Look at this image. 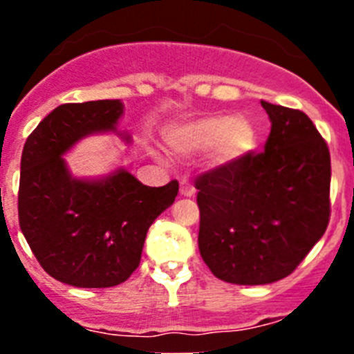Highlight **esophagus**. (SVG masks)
<instances>
[{"label":"esophagus","mask_w":354,"mask_h":354,"mask_svg":"<svg viewBox=\"0 0 354 354\" xmlns=\"http://www.w3.org/2000/svg\"><path fill=\"white\" fill-rule=\"evenodd\" d=\"M179 193L183 196H193L195 195V186H193L192 183H187V180H183V183H180Z\"/></svg>","instance_id":"esophagus-1"}]
</instances>
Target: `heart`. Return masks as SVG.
I'll return each mask as SVG.
<instances>
[{"label":"heart","instance_id":"heart-1","mask_svg":"<svg viewBox=\"0 0 354 354\" xmlns=\"http://www.w3.org/2000/svg\"><path fill=\"white\" fill-rule=\"evenodd\" d=\"M257 126L246 115H204L175 127L168 143L179 154H202L209 150L212 168H228L255 149Z\"/></svg>","mask_w":354,"mask_h":354}]
</instances>
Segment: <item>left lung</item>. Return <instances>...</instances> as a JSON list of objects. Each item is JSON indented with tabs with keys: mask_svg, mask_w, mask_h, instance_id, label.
Here are the masks:
<instances>
[{
	"mask_svg": "<svg viewBox=\"0 0 354 354\" xmlns=\"http://www.w3.org/2000/svg\"><path fill=\"white\" fill-rule=\"evenodd\" d=\"M261 104L271 122L264 152L196 180L200 255L216 278L237 286L292 273L330 220L326 142L299 109Z\"/></svg>",
	"mask_w": 354,
	"mask_h": 354,
	"instance_id": "8db88e82",
	"label": "left lung"
}]
</instances>
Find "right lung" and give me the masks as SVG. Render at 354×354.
I'll use <instances>...</instances> for the list:
<instances>
[{
    "label": "right lung",
    "instance_id": "1",
    "mask_svg": "<svg viewBox=\"0 0 354 354\" xmlns=\"http://www.w3.org/2000/svg\"><path fill=\"white\" fill-rule=\"evenodd\" d=\"M122 101L55 108L28 136L21 158L19 225L44 271L72 287L126 282L138 268L147 230L174 204L179 183L150 187L118 165L99 177L72 175L67 156L92 134H117Z\"/></svg>",
    "mask_w": 354,
    "mask_h": 354
}]
</instances>
